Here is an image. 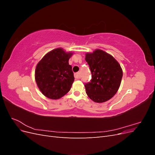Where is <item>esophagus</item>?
<instances>
[{
  "label": "esophagus",
  "mask_w": 155,
  "mask_h": 155,
  "mask_svg": "<svg viewBox=\"0 0 155 155\" xmlns=\"http://www.w3.org/2000/svg\"><path fill=\"white\" fill-rule=\"evenodd\" d=\"M74 78L76 79H79L80 78V73L79 72H78V73H76L74 74Z\"/></svg>",
  "instance_id": "obj_1"
}]
</instances>
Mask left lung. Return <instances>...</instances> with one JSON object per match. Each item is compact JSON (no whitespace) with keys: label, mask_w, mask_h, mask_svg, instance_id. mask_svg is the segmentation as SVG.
<instances>
[{"label":"left lung","mask_w":155,"mask_h":155,"mask_svg":"<svg viewBox=\"0 0 155 155\" xmlns=\"http://www.w3.org/2000/svg\"><path fill=\"white\" fill-rule=\"evenodd\" d=\"M85 60L92 72L91 82L85 84L87 96L96 103H104L113 97L120 88L123 70L114 57L96 49L86 53Z\"/></svg>","instance_id":"8db88e82"}]
</instances>
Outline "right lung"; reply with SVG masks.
Returning a JSON list of instances; mask_svg holds the SVG:
<instances>
[{"instance_id": "add662e5", "label": "right lung", "mask_w": 155, "mask_h": 155, "mask_svg": "<svg viewBox=\"0 0 155 155\" xmlns=\"http://www.w3.org/2000/svg\"><path fill=\"white\" fill-rule=\"evenodd\" d=\"M73 54L58 48L45 54L37 63L35 79L39 91L46 97L58 100L70 90L74 77L68 61Z\"/></svg>"}]
</instances>
